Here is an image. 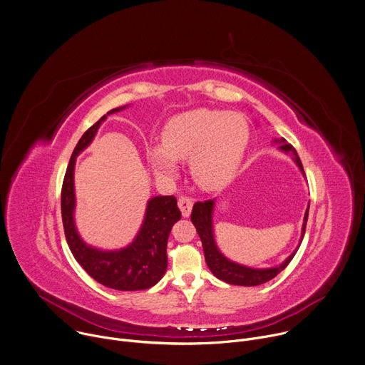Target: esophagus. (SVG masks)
Listing matches in <instances>:
<instances>
[{
  "mask_svg": "<svg viewBox=\"0 0 365 365\" xmlns=\"http://www.w3.org/2000/svg\"><path fill=\"white\" fill-rule=\"evenodd\" d=\"M178 205L180 207L182 216L183 217H189V215L192 212V207H193V200L190 197H187V196H182V197H179Z\"/></svg>",
  "mask_w": 365,
  "mask_h": 365,
  "instance_id": "1",
  "label": "esophagus"
}]
</instances>
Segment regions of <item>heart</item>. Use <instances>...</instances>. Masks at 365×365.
Instances as JSON below:
<instances>
[{"label": "heart", "instance_id": "1", "mask_svg": "<svg viewBox=\"0 0 365 365\" xmlns=\"http://www.w3.org/2000/svg\"><path fill=\"white\" fill-rule=\"evenodd\" d=\"M248 139V123L240 114L190 110L169 121L162 133V148H152L149 160L158 175L173 178L176 162L190 159L195 182L206 190H215L235 175Z\"/></svg>", "mask_w": 365, "mask_h": 365}]
</instances>
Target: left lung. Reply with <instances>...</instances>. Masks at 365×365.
Returning <instances> with one entry per match:
<instances>
[{
  "mask_svg": "<svg viewBox=\"0 0 365 365\" xmlns=\"http://www.w3.org/2000/svg\"><path fill=\"white\" fill-rule=\"evenodd\" d=\"M274 142L275 143H281V146L278 148L279 150L292 155L294 162L297 163V166L299 168L302 175H305L302 163H301V159H299L297 150L289 143H287L285 139H279V140H274ZM213 206H215V200L196 202L193 205V209H192L190 220H192V223L195 225V227H196V230L199 233V237L202 240L203 252H205V261H206L209 269L212 271V274L216 278H219L223 282H226V284L240 285V287H257V285L265 284V282L271 281L272 278H275L281 271H284L288 267V264L295 257V254H297V251H298V248L301 245V242L304 239L305 227H307V220H308V212H309V205H308L305 216H304L299 245L297 247V250L278 267L265 268V269H255V268H250V267L240 265V264H236V262L227 259L217 250L216 242H215V236H213V223H212Z\"/></svg>",
  "mask_w": 365,
  "mask_h": 365,
  "instance_id": "left-lung-1",
  "label": "left lung"
}]
</instances>
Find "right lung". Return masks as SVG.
Returning a JSON list of instances; mask_svg holds the SVG:
<instances>
[{
	"mask_svg": "<svg viewBox=\"0 0 365 365\" xmlns=\"http://www.w3.org/2000/svg\"><path fill=\"white\" fill-rule=\"evenodd\" d=\"M104 114L81 136L66 170L61 189V216L67 244L76 261L98 284L118 291H139L156 285L168 268V237L182 217L175 196H155L148 202L145 220L132 244L118 251H101L84 244L74 223V165L76 158L91 143L108 114Z\"/></svg>",
	"mask_w": 365,
	"mask_h": 365,
	"instance_id": "add662e5",
	"label": "right lung"
}]
</instances>
